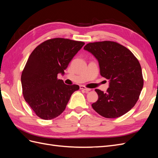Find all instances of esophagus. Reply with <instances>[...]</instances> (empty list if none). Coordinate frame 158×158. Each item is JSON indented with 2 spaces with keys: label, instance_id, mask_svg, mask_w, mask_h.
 Returning <instances> with one entry per match:
<instances>
[{
  "label": "esophagus",
  "instance_id": "1",
  "mask_svg": "<svg viewBox=\"0 0 158 158\" xmlns=\"http://www.w3.org/2000/svg\"><path fill=\"white\" fill-rule=\"evenodd\" d=\"M80 89H84V90L85 91V92H89V91L91 90V89L85 88V86H84V85H80Z\"/></svg>",
  "mask_w": 158,
  "mask_h": 158
}]
</instances>
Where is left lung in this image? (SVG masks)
I'll list each match as a JSON object with an SVG mask.
<instances>
[{
    "label": "left lung",
    "instance_id": "obj_1",
    "mask_svg": "<svg viewBox=\"0 0 158 158\" xmlns=\"http://www.w3.org/2000/svg\"><path fill=\"white\" fill-rule=\"evenodd\" d=\"M84 49L98 60L100 74L109 80L107 92L95 89L98 101L93 109L106 118H117L135 106L144 85L139 61L127 47L104 41L88 44Z\"/></svg>",
    "mask_w": 158,
    "mask_h": 158
}]
</instances>
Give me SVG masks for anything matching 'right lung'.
Returning a JSON list of instances; mask_svg holds the SVG:
<instances>
[{
	"mask_svg": "<svg viewBox=\"0 0 158 158\" xmlns=\"http://www.w3.org/2000/svg\"><path fill=\"white\" fill-rule=\"evenodd\" d=\"M82 41L64 38L47 40L33 51L22 76V93L36 115L45 120L59 116L78 85H66L57 78L84 46Z\"/></svg>",
	"mask_w": 158,
	"mask_h": 158,
	"instance_id": "add662e5",
	"label": "right lung"
}]
</instances>
